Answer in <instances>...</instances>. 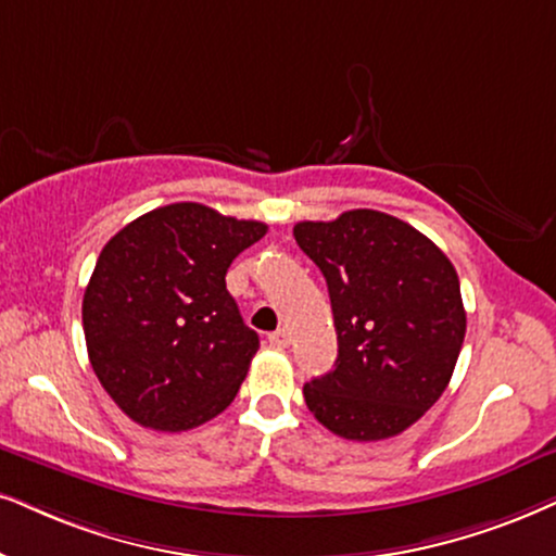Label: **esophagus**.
I'll return each mask as SVG.
<instances>
[{"label": "esophagus", "mask_w": 556, "mask_h": 556, "mask_svg": "<svg viewBox=\"0 0 556 556\" xmlns=\"http://www.w3.org/2000/svg\"><path fill=\"white\" fill-rule=\"evenodd\" d=\"M290 341H292V336H290V330H287V328L274 330V333L269 336V343H271V346H277V349H287V346H290Z\"/></svg>", "instance_id": "obj_1"}]
</instances>
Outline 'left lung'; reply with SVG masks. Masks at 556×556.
<instances>
[{"label": "left lung", "mask_w": 556, "mask_h": 556, "mask_svg": "<svg viewBox=\"0 0 556 556\" xmlns=\"http://www.w3.org/2000/svg\"><path fill=\"white\" fill-rule=\"evenodd\" d=\"M294 241L326 277L339 336L333 369L302 388L307 407L349 441L403 433L446 390L465 343L454 264L431 238L377 210L302 220Z\"/></svg>", "instance_id": "left-lung-1"}]
</instances>
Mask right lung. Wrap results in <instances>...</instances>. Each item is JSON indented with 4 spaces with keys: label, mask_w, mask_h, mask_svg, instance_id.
<instances>
[{
    "label": "right lung",
    "mask_w": 556,
    "mask_h": 556,
    "mask_svg": "<svg viewBox=\"0 0 556 556\" xmlns=\"http://www.w3.org/2000/svg\"><path fill=\"white\" fill-rule=\"evenodd\" d=\"M264 233L258 220L174 202L110 238L81 320L91 369L125 416L177 433L233 403L258 336L238 313L226 274Z\"/></svg>",
    "instance_id": "obj_1"
}]
</instances>
